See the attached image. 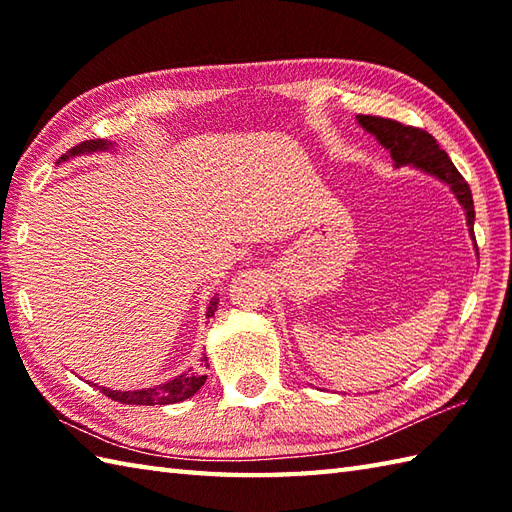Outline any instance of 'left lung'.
I'll return each mask as SVG.
<instances>
[{
    "label": "left lung",
    "mask_w": 512,
    "mask_h": 512,
    "mask_svg": "<svg viewBox=\"0 0 512 512\" xmlns=\"http://www.w3.org/2000/svg\"><path fill=\"white\" fill-rule=\"evenodd\" d=\"M356 121L365 129V132L376 136L378 143L389 151L396 169L409 165L447 184L451 193L455 195V200H458L464 209L466 226H469V235L475 242V233H473L475 209H473L471 189L469 184H466V180L460 176V171L455 169L447 151L440 149L438 140L424 132V129L407 127L398 121H389V118L358 114ZM475 250H477V244H475Z\"/></svg>",
    "instance_id": "8db88e82"
}]
</instances>
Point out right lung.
Returning <instances> with one entry per match:
<instances>
[{
	"label": "right lung",
	"mask_w": 512,
	"mask_h": 512,
	"mask_svg": "<svg viewBox=\"0 0 512 512\" xmlns=\"http://www.w3.org/2000/svg\"><path fill=\"white\" fill-rule=\"evenodd\" d=\"M116 143L112 140H85V143L72 147L68 154H63L59 162H65L70 158L76 156H85V154H99V151H110L114 149ZM57 162V165H59ZM217 303L220 299L213 297L209 308H206V319H211L215 310H217ZM206 358V356H204ZM206 376L198 369H187V372H182L180 376L167 380V383L156 385V387H147V389H129V391H121V389H110V387H99L107 398H112L116 402H123V405H173V402H182L191 398L195 391H198L204 385Z\"/></svg>",
	"instance_id": "obj_1"
}]
</instances>
